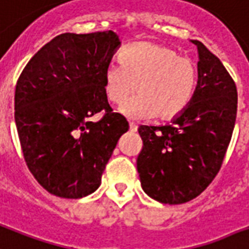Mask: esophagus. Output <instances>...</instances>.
Masks as SVG:
<instances>
[{
	"mask_svg": "<svg viewBox=\"0 0 249 249\" xmlns=\"http://www.w3.org/2000/svg\"><path fill=\"white\" fill-rule=\"evenodd\" d=\"M137 125L134 124V123H129V130L130 132H137Z\"/></svg>",
	"mask_w": 249,
	"mask_h": 249,
	"instance_id": "esophagus-1",
	"label": "esophagus"
}]
</instances>
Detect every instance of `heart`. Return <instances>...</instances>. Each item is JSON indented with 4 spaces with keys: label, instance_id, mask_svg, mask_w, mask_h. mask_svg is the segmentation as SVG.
Returning <instances> with one entry per match:
<instances>
[{
    "label": "heart",
    "instance_id": "b5f03b06",
    "mask_svg": "<svg viewBox=\"0 0 249 249\" xmlns=\"http://www.w3.org/2000/svg\"><path fill=\"white\" fill-rule=\"evenodd\" d=\"M119 65H109L103 74V87L109 103L123 106L134 91L138 95L121 108L132 119L157 116L170 120L187 108L197 85L193 60L179 56L175 49L141 41L119 54Z\"/></svg>",
    "mask_w": 249,
    "mask_h": 249
}]
</instances>
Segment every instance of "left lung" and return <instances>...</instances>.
<instances>
[{
  "mask_svg": "<svg viewBox=\"0 0 249 249\" xmlns=\"http://www.w3.org/2000/svg\"><path fill=\"white\" fill-rule=\"evenodd\" d=\"M198 81L192 99L172 123L141 125L137 158L142 189L162 204L196 198L219 172L238 111V91L221 60L201 41Z\"/></svg>",
  "mask_w": 249,
  "mask_h": 249,
  "instance_id": "1",
  "label": "left lung"
}]
</instances>
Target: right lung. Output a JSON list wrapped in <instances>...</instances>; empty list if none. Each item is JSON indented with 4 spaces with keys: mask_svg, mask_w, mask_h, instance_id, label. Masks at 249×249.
Here are the masks:
<instances>
[{
    "mask_svg": "<svg viewBox=\"0 0 249 249\" xmlns=\"http://www.w3.org/2000/svg\"><path fill=\"white\" fill-rule=\"evenodd\" d=\"M113 31L61 34L24 66L15 86L14 117L28 170L54 196L96 191L129 124L112 112L103 74L119 48ZM104 112L99 122L89 117Z\"/></svg>",
    "mask_w": 249,
    "mask_h": 249,
    "instance_id": "obj_1",
    "label": "right lung"
}]
</instances>
